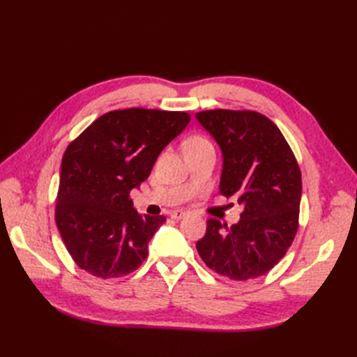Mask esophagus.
Instances as JSON below:
<instances>
[{"label": "esophagus", "mask_w": 357, "mask_h": 357, "mask_svg": "<svg viewBox=\"0 0 357 357\" xmlns=\"http://www.w3.org/2000/svg\"><path fill=\"white\" fill-rule=\"evenodd\" d=\"M169 215H171V219L180 220V219L185 218V215H186V211H183V210H174V211H171V213H169Z\"/></svg>", "instance_id": "34e87169"}]
</instances>
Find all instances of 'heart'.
<instances>
[{
  "mask_svg": "<svg viewBox=\"0 0 357 357\" xmlns=\"http://www.w3.org/2000/svg\"><path fill=\"white\" fill-rule=\"evenodd\" d=\"M198 142H204V139H202V138H193V139H190L189 144H190V143H198Z\"/></svg>",
  "mask_w": 357,
  "mask_h": 357,
  "instance_id": "obj_1",
  "label": "heart"
}]
</instances>
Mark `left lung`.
<instances>
[{"label":"left lung","instance_id":"1","mask_svg":"<svg viewBox=\"0 0 357 357\" xmlns=\"http://www.w3.org/2000/svg\"><path fill=\"white\" fill-rule=\"evenodd\" d=\"M195 116L220 147V193L243 207L231 228L208 219L197 250L223 277L244 282L264 275L286 255L298 231V162L275 123L261 113L207 110Z\"/></svg>","mask_w":357,"mask_h":357}]
</instances>
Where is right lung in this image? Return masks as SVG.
Wrapping results in <instances>:
<instances>
[{"instance_id":"obj_1","label":"right lung","mask_w":357,"mask_h":357,"mask_svg":"<svg viewBox=\"0 0 357 357\" xmlns=\"http://www.w3.org/2000/svg\"><path fill=\"white\" fill-rule=\"evenodd\" d=\"M190 122L185 112L126 109L105 113L67 147L55 220L68 253L100 278L131 274L147 257L164 215H142L129 192Z\"/></svg>"}]
</instances>
